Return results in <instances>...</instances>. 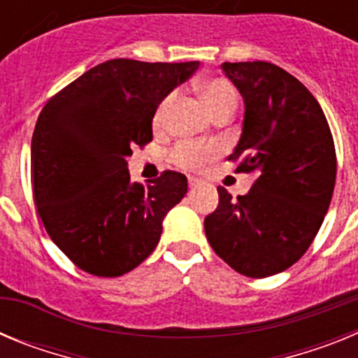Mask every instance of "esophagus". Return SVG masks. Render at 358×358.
<instances>
[{
  "mask_svg": "<svg viewBox=\"0 0 358 358\" xmlns=\"http://www.w3.org/2000/svg\"><path fill=\"white\" fill-rule=\"evenodd\" d=\"M188 182H189V188H197V186L202 185L201 179H197V177H188Z\"/></svg>",
  "mask_w": 358,
  "mask_h": 358,
  "instance_id": "esophagus-1",
  "label": "esophagus"
}]
</instances>
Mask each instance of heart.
<instances>
[{
  "label": "heart",
  "mask_w": 358,
  "mask_h": 358,
  "mask_svg": "<svg viewBox=\"0 0 358 358\" xmlns=\"http://www.w3.org/2000/svg\"><path fill=\"white\" fill-rule=\"evenodd\" d=\"M199 93H201L202 102H204L206 109L210 110L211 116H215L217 113H220L224 109H235L236 107L235 90L224 78H208V80L201 82ZM169 103L170 98H166L159 106V109L156 113V123L163 122ZM213 154L215 147H211V145L179 143L172 150V161L176 164H179V166H182V169H195V166H201L202 163H206Z\"/></svg>",
  "instance_id": "1"
}]
</instances>
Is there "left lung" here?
I'll use <instances>...</instances> for the list:
<instances>
[{
    "label": "left lung",
    "mask_w": 358,
    "mask_h": 358,
    "mask_svg": "<svg viewBox=\"0 0 358 358\" xmlns=\"http://www.w3.org/2000/svg\"><path fill=\"white\" fill-rule=\"evenodd\" d=\"M220 68L243 98L242 134L229 159L256 179L236 199L218 186L204 231L236 273L267 278L296 264L324 220L337 173L334 138L314 94L280 66Z\"/></svg>",
    "instance_id": "8db88e82"
}]
</instances>
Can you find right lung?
I'll return each instance as SVG.
<instances>
[{"label":"right lung","mask_w":358,"mask_h":358,"mask_svg":"<svg viewBox=\"0 0 358 358\" xmlns=\"http://www.w3.org/2000/svg\"><path fill=\"white\" fill-rule=\"evenodd\" d=\"M201 62L113 59L59 91L31 136V188L50 238L85 273L116 278L156 249L188 192L179 172L132 182V147L152 141L156 109Z\"/></svg>","instance_id":"add662e5"}]
</instances>
